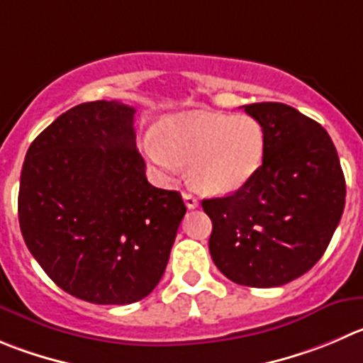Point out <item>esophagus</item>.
<instances>
[{
  "mask_svg": "<svg viewBox=\"0 0 363 363\" xmlns=\"http://www.w3.org/2000/svg\"><path fill=\"white\" fill-rule=\"evenodd\" d=\"M184 201L185 205H187V208H196V206L199 205V201L191 194V192H184Z\"/></svg>",
  "mask_w": 363,
  "mask_h": 363,
  "instance_id": "esophagus-1",
  "label": "esophagus"
}]
</instances>
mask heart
I'll list each match as a JSON object with an SVG mask.
<instances>
[{"mask_svg": "<svg viewBox=\"0 0 363 363\" xmlns=\"http://www.w3.org/2000/svg\"><path fill=\"white\" fill-rule=\"evenodd\" d=\"M144 153L167 176L189 165L198 191L223 196L239 191L257 174L265 157V133L250 116L179 113L162 121L157 135H146Z\"/></svg>", "mask_w": 363, "mask_h": 363, "instance_id": "b5f03b06", "label": "heart"}]
</instances>
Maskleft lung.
<instances>
[{
	"instance_id": "obj_1",
	"label": "left lung",
	"mask_w": 363,
	"mask_h": 363,
	"mask_svg": "<svg viewBox=\"0 0 363 363\" xmlns=\"http://www.w3.org/2000/svg\"><path fill=\"white\" fill-rule=\"evenodd\" d=\"M265 157L244 187L203 199L213 264L246 287H279L319 262L346 205V179L328 132L283 103H253Z\"/></svg>"
}]
</instances>
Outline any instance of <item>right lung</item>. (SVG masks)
Returning a JSON list of instances; mask_svg holds the SVG:
<instances>
[{
  "label": "right lung",
  "instance_id": "obj_1",
  "mask_svg": "<svg viewBox=\"0 0 363 363\" xmlns=\"http://www.w3.org/2000/svg\"><path fill=\"white\" fill-rule=\"evenodd\" d=\"M135 108L82 103L28 147L19 226L62 291L96 305L146 298L167 267L185 203L147 182L135 144Z\"/></svg>",
  "mask_w": 363,
  "mask_h": 363
}]
</instances>
